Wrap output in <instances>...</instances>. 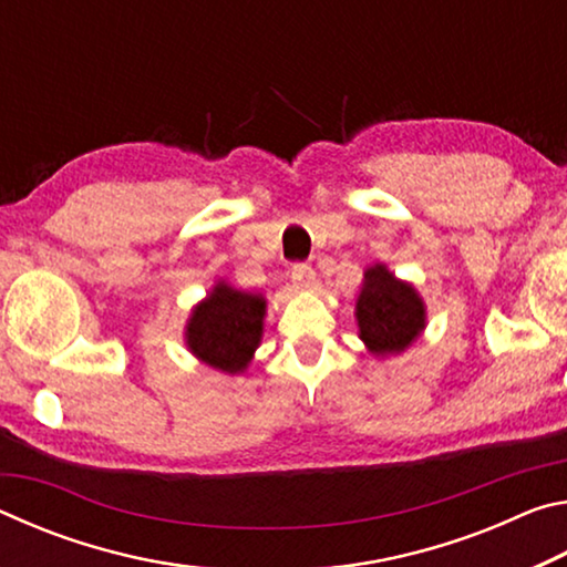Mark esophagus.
Masks as SVG:
<instances>
[{"mask_svg": "<svg viewBox=\"0 0 567 567\" xmlns=\"http://www.w3.org/2000/svg\"><path fill=\"white\" fill-rule=\"evenodd\" d=\"M292 282L300 287V290H312L318 277H315V270L310 265H295L292 267Z\"/></svg>", "mask_w": 567, "mask_h": 567, "instance_id": "1", "label": "esophagus"}]
</instances>
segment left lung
<instances>
[{
  "instance_id": "8db88e82",
  "label": "left lung",
  "mask_w": 567,
  "mask_h": 567,
  "mask_svg": "<svg viewBox=\"0 0 567 567\" xmlns=\"http://www.w3.org/2000/svg\"><path fill=\"white\" fill-rule=\"evenodd\" d=\"M358 334L372 358L405 352L427 328V305L417 287L400 280L385 262L370 265L354 300Z\"/></svg>"
}]
</instances>
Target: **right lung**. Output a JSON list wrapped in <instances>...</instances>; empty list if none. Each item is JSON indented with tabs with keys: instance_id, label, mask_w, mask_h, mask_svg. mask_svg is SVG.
Segmentation results:
<instances>
[{
	"instance_id": "add662e5",
	"label": "right lung",
	"mask_w": 567,
	"mask_h": 567,
	"mask_svg": "<svg viewBox=\"0 0 567 567\" xmlns=\"http://www.w3.org/2000/svg\"><path fill=\"white\" fill-rule=\"evenodd\" d=\"M267 297L217 280L189 310L185 344L207 368L239 375L249 368L265 332Z\"/></svg>"
}]
</instances>
